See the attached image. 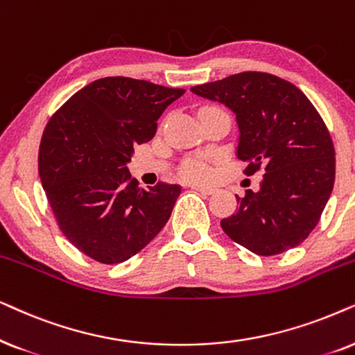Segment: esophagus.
<instances>
[{
    "instance_id": "obj_1",
    "label": "esophagus",
    "mask_w": 355,
    "mask_h": 355,
    "mask_svg": "<svg viewBox=\"0 0 355 355\" xmlns=\"http://www.w3.org/2000/svg\"><path fill=\"white\" fill-rule=\"evenodd\" d=\"M191 188H193V190H196V191L202 193V195H212V193L216 191L214 188H212V187H200V185H193Z\"/></svg>"
}]
</instances>
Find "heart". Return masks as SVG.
Listing matches in <instances>:
<instances>
[{
	"label": "heart",
	"instance_id": "1",
	"mask_svg": "<svg viewBox=\"0 0 355 355\" xmlns=\"http://www.w3.org/2000/svg\"><path fill=\"white\" fill-rule=\"evenodd\" d=\"M183 173L190 180H206V178H209V167L202 160H190L185 164Z\"/></svg>",
	"mask_w": 355,
	"mask_h": 355
}]
</instances>
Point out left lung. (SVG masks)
<instances>
[{
	"label": "left lung",
	"instance_id": "left-lung-1",
	"mask_svg": "<svg viewBox=\"0 0 355 355\" xmlns=\"http://www.w3.org/2000/svg\"><path fill=\"white\" fill-rule=\"evenodd\" d=\"M235 113L245 173L263 170L257 193L237 196L222 230L250 252L272 257L297 247L318 224L334 185V148L304 92L286 79L245 71L191 87Z\"/></svg>",
	"mask_w": 355,
	"mask_h": 355
}]
</instances>
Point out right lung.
Here are the masks:
<instances>
[{
    "instance_id": "right-lung-1",
    "label": "right lung",
    "mask_w": 355,
    "mask_h": 355,
    "mask_svg": "<svg viewBox=\"0 0 355 355\" xmlns=\"http://www.w3.org/2000/svg\"><path fill=\"white\" fill-rule=\"evenodd\" d=\"M183 94L113 76L87 84L50 118L39 149L42 187L60 230L89 258L126 261L167 224L182 188L143 190L126 165Z\"/></svg>"
}]
</instances>
